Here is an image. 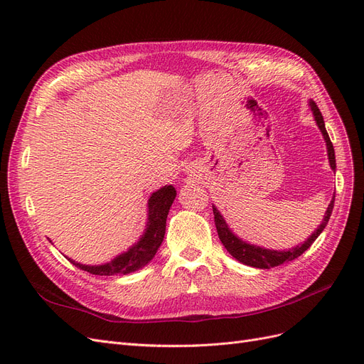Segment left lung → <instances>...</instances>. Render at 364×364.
Returning <instances> with one entry per match:
<instances>
[{
    "label": "left lung",
    "instance_id": "1",
    "mask_svg": "<svg viewBox=\"0 0 364 364\" xmlns=\"http://www.w3.org/2000/svg\"><path fill=\"white\" fill-rule=\"evenodd\" d=\"M308 106H310L316 124H317L318 130L322 132V136L326 142L329 167H331L336 171V153H334L333 142H331V139H329L328 132L325 129L323 117H322L321 111H318L317 105L313 100L308 102ZM334 197H336V194L333 196V200L329 202V205L326 208L322 223L317 226V229H314V232L310 237H308L302 245H297L291 249L273 250V249H266V247H261V246H257V245H250V243H247V241L241 240L237 234L232 232V229L228 226L225 217L220 214L217 206L213 205L214 222H215V228H217V232H218V238H220V241H222L223 246L226 247V250L230 253V255H232L237 261L246 264V266L255 267V269H272V267L281 266V264H284V262H289V261L296 259L297 257H301L302 253L314 243L316 238L322 234V230L328 225V220H329V217H331V213H333Z\"/></svg>",
    "mask_w": 364,
    "mask_h": 364
}]
</instances>
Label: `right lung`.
<instances>
[{
    "mask_svg": "<svg viewBox=\"0 0 364 364\" xmlns=\"http://www.w3.org/2000/svg\"><path fill=\"white\" fill-rule=\"evenodd\" d=\"M176 188L173 185L161 186L159 190L151 193L147 202V222L142 235L138 238L136 243L132 245L127 250L121 252L119 255L111 261L103 264H82L68 258L75 267L85 272H90L98 277H112V274H129L136 272L153 259L156 255L159 246L164 241L165 225H167V215L170 208L176 199ZM51 241V240H50Z\"/></svg>",
    "mask_w": 364,
    "mask_h": 364,
    "instance_id": "obj_1",
    "label": "right lung"
}]
</instances>
